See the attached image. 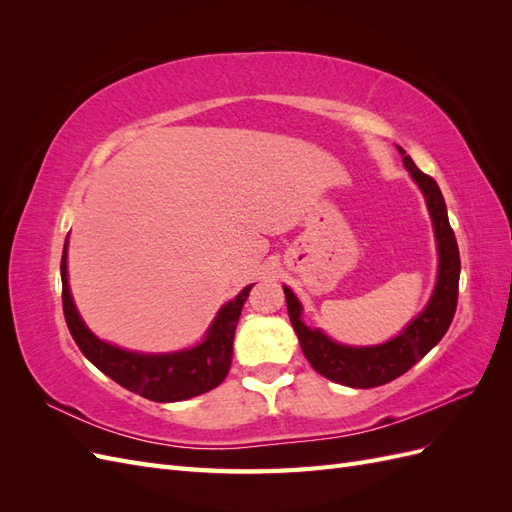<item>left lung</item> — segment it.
Returning <instances> with one entry per match:
<instances>
[{
    "label": "left lung",
    "instance_id": "left-lung-1",
    "mask_svg": "<svg viewBox=\"0 0 512 512\" xmlns=\"http://www.w3.org/2000/svg\"><path fill=\"white\" fill-rule=\"evenodd\" d=\"M399 153L404 156V166L410 170L412 179L418 183V188H421L425 196L433 232H436L438 241V282L423 312L389 342L363 348L344 346L333 342L320 329L305 327V322L301 320L303 307L299 299L294 297V292L288 286H284L288 316L294 333L299 337L305 359L320 376L337 384L352 386V389H374V386L386 384L406 374L412 365L421 361L444 337L457 309L461 260L455 232L451 224H448L444 196L438 183L429 175L421 173L412 158L406 156L404 149L399 147Z\"/></svg>",
    "mask_w": 512,
    "mask_h": 512
}]
</instances>
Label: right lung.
I'll return each instance as SVG.
<instances>
[{"mask_svg": "<svg viewBox=\"0 0 512 512\" xmlns=\"http://www.w3.org/2000/svg\"><path fill=\"white\" fill-rule=\"evenodd\" d=\"M252 286L243 288L220 309L198 346L166 354L130 352L102 342L85 327L68 286V239L61 254V303L76 346L102 374L121 384L123 389L162 404L203 395L222 384L232 361L237 322Z\"/></svg>", "mask_w": 512, "mask_h": 512, "instance_id": "obj_1", "label": "right lung"}]
</instances>
